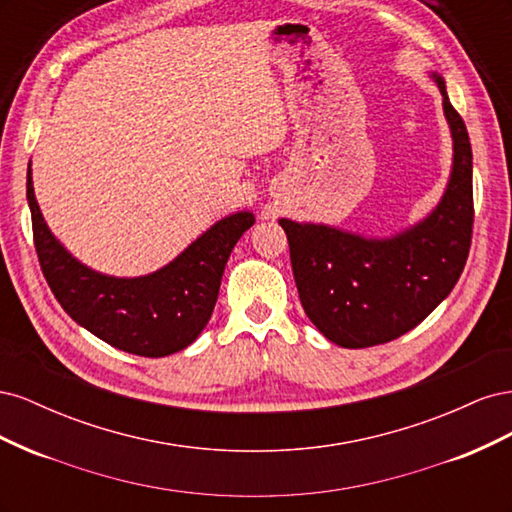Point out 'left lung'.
Returning <instances> with one entry per match:
<instances>
[{
  "label": "left lung",
  "mask_w": 512,
  "mask_h": 512,
  "mask_svg": "<svg viewBox=\"0 0 512 512\" xmlns=\"http://www.w3.org/2000/svg\"><path fill=\"white\" fill-rule=\"evenodd\" d=\"M442 94L453 138L446 188L423 220L386 237H367L322 222L280 218L290 245L299 299L314 327L342 348L386 344L412 331L457 284L472 239V147L466 123Z\"/></svg>",
  "instance_id": "8db88e82"
}]
</instances>
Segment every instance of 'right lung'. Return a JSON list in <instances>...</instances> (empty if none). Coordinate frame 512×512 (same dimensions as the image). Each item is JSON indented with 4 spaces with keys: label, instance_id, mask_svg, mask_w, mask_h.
<instances>
[{
    "label": "right lung",
    "instance_id": "add662e5",
    "mask_svg": "<svg viewBox=\"0 0 512 512\" xmlns=\"http://www.w3.org/2000/svg\"><path fill=\"white\" fill-rule=\"evenodd\" d=\"M27 203L42 273L66 314L113 348L149 359L188 348L203 333L232 247L256 222L252 211L230 213L158 271L117 277L87 267L53 235L36 200L32 160Z\"/></svg>",
    "mask_w": 512,
    "mask_h": 512
}]
</instances>
